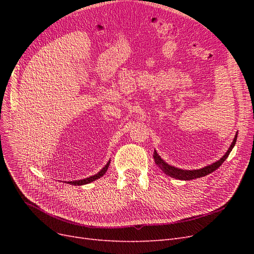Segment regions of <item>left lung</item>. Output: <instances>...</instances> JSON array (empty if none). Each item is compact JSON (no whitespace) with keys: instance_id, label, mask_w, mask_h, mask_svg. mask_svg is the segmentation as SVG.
<instances>
[{"instance_id":"8db88e82","label":"left lung","mask_w":254,"mask_h":254,"mask_svg":"<svg viewBox=\"0 0 254 254\" xmlns=\"http://www.w3.org/2000/svg\"><path fill=\"white\" fill-rule=\"evenodd\" d=\"M236 139H237V133L235 134L233 142L230 145L229 149L227 150V152L222 156L218 161L216 162L212 163L211 165H207L205 167L199 168V170H193V171H189V170H181V168L175 167L173 165L167 164L165 161L159 156V153L157 152V150H155L153 152V159H155L156 164L161 168L164 174L168 175L170 177H173L175 179H179V180H191V179H196V178H200V177H204L206 175H209L211 173H213L214 171H216L217 168L225 162V160L228 158V156L230 155V152L233 149L234 145L236 143Z\"/></svg>"}]
</instances>
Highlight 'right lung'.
Listing matches in <instances>:
<instances>
[{
    "label": "right lung",
    "mask_w": 254,
    "mask_h": 254,
    "mask_svg": "<svg viewBox=\"0 0 254 254\" xmlns=\"http://www.w3.org/2000/svg\"><path fill=\"white\" fill-rule=\"evenodd\" d=\"M109 164H110V160L108 161V162H107V164H106L97 174H95V175H93V176H90V177H88V178H86V179L74 180V181H67V183H68V184H72V186H83V184H88V183H90V182H93V181H95L96 179L101 178L102 176H104V175L106 174L107 170H108V167H109Z\"/></svg>",
    "instance_id": "add662e5"
}]
</instances>
